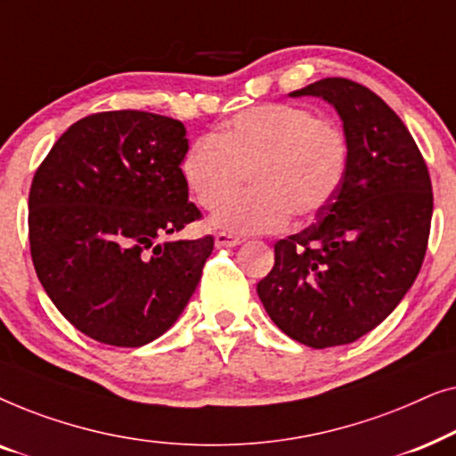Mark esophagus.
I'll list each match as a JSON object with an SVG mask.
<instances>
[{
    "label": "esophagus",
    "mask_w": 456,
    "mask_h": 456,
    "mask_svg": "<svg viewBox=\"0 0 456 456\" xmlns=\"http://www.w3.org/2000/svg\"><path fill=\"white\" fill-rule=\"evenodd\" d=\"M240 239L239 236H234V234H230V232H217L216 234V247H220V248H226V247H236V245H240Z\"/></svg>",
    "instance_id": "obj_1"
}]
</instances>
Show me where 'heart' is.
<instances>
[{"label": "heart", "instance_id": "1", "mask_svg": "<svg viewBox=\"0 0 456 456\" xmlns=\"http://www.w3.org/2000/svg\"><path fill=\"white\" fill-rule=\"evenodd\" d=\"M351 142L332 118L301 105L264 103L242 110L211 136H199L180 159L191 197L216 209L248 174L252 189L217 209L214 226L240 234L278 232L315 217L345 184Z\"/></svg>", "mask_w": 456, "mask_h": 456}]
</instances>
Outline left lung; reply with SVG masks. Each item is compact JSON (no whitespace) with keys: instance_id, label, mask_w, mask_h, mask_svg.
Masks as SVG:
<instances>
[{"instance_id":"obj_1","label":"left lung","mask_w":456,"mask_h":456,"mask_svg":"<svg viewBox=\"0 0 456 456\" xmlns=\"http://www.w3.org/2000/svg\"><path fill=\"white\" fill-rule=\"evenodd\" d=\"M290 95L334 105L351 164L317 222L273 245L276 261L257 295L292 340L311 348L351 345L395 311L421 270L432 180L407 126L367 86L334 77Z\"/></svg>"}]
</instances>
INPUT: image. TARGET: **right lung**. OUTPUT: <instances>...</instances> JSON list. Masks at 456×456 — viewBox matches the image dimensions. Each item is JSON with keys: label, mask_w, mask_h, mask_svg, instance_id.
Returning a JSON list of instances; mask_svg holds the SVG:
<instances>
[{"label": "right lung", "mask_w": 456, "mask_h": 456, "mask_svg": "<svg viewBox=\"0 0 456 456\" xmlns=\"http://www.w3.org/2000/svg\"><path fill=\"white\" fill-rule=\"evenodd\" d=\"M186 128L139 110L74 122L37 167L30 257L60 314L89 338L142 346L189 303L214 236L158 242L201 220L180 174Z\"/></svg>", "instance_id": "right-lung-1"}]
</instances>
